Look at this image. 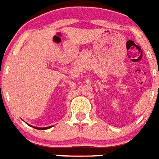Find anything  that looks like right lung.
<instances>
[{
  "mask_svg": "<svg viewBox=\"0 0 159 159\" xmlns=\"http://www.w3.org/2000/svg\"><path fill=\"white\" fill-rule=\"evenodd\" d=\"M32 127V126H31ZM33 128L35 129H38V130H45V129H48V128H50L51 127H43V128H40V127H32Z\"/></svg>",
  "mask_w": 159,
  "mask_h": 159,
  "instance_id": "add662e5",
  "label": "right lung"
}]
</instances>
